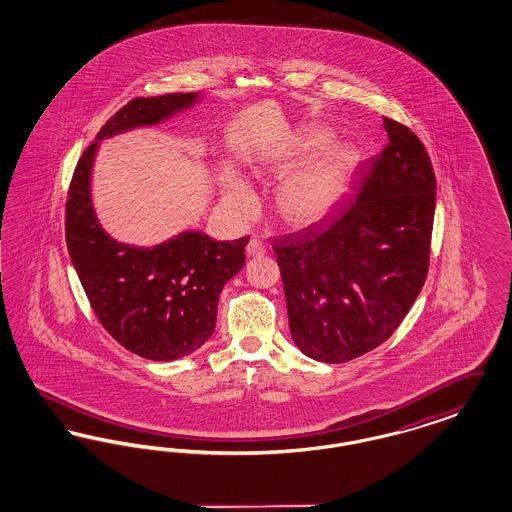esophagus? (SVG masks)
<instances>
[{
	"label": "esophagus",
	"instance_id": "1",
	"mask_svg": "<svg viewBox=\"0 0 512 512\" xmlns=\"http://www.w3.org/2000/svg\"><path fill=\"white\" fill-rule=\"evenodd\" d=\"M245 253H247L249 257H261V255H265V253H267V247L261 244L259 240L251 238V240H249V244L245 247Z\"/></svg>",
	"mask_w": 512,
	"mask_h": 512
}]
</instances>
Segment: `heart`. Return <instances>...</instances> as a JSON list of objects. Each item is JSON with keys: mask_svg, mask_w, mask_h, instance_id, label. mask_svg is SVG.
I'll use <instances>...</instances> for the list:
<instances>
[{"mask_svg": "<svg viewBox=\"0 0 512 512\" xmlns=\"http://www.w3.org/2000/svg\"><path fill=\"white\" fill-rule=\"evenodd\" d=\"M326 144V132H313L286 159L284 169L301 163ZM355 165L357 157L349 147H326L313 161L290 174L278 186L274 195L276 215L295 226L313 224L326 217L338 203ZM222 203L234 219L247 220L257 209V195L238 172L226 171L222 180Z\"/></svg>", "mask_w": 512, "mask_h": 512, "instance_id": "obj_1", "label": "heart"}]
</instances>
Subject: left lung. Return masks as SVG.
<instances>
[{
	"label": "left lung",
	"instance_id": "obj_1",
	"mask_svg": "<svg viewBox=\"0 0 512 512\" xmlns=\"http://www.w3.org/2000/svg\"><path fill=\"white\" fill-rule=\"evenodd\" d=\"M390 144L357 176L355 195L297 236L274 242L295 345L320 363L378 347L424 286L436 176L413 132L384 117Z\"/></svg>",
	"mask_w": 512,
	"mask_h": 512
}]
</instances>
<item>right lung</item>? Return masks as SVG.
<instances>
[{
	"label": "right lung",
	"instance_id": "1",
	"mask_svg": "<svg viewBox=\"0 0 512 512\" xmlns=\"http://www.w3.org/2000/svg\"><path fill=\"white\" fill-rule=\"evenodd\" d=\"M199 101L190 92L126 103L82 153L69 190L67 247L90 305L115 340L151 361H176L211 338L220 292L244 267L249 238L217 242L184 230L153 247L119 242L99 224L92 169L101 140L161 124Z\"/></svg>",
	"mask_w": 512,
	"mask_h": 512
}]
</instances>
